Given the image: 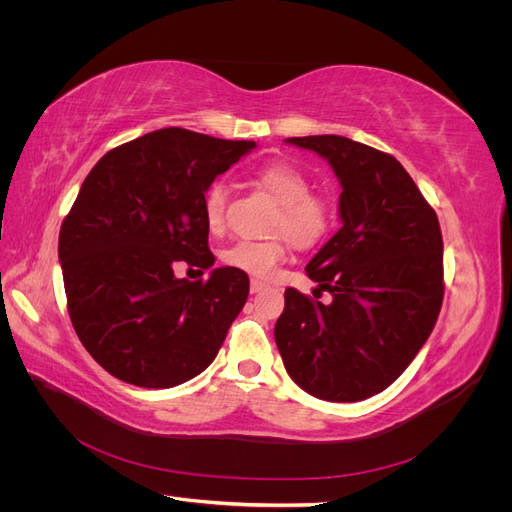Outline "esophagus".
Wrapping results in <instances>:
<instances>
[{"label":"esophagus","mask_w":512,"mask_h":512,"mask_svg":"<svg viewBox=\"0 0 512 512\" xmlns=\"http://www.w3.org/2000/svg\"><path fill=\"white\" fill-rule=\"evenodd\" d=\"M265 288H267V284L260 282V280H252V284H250V292H252V294H256V292H260V290H265Z\"/></svg>","instance_id":"esophagus-1"}]
</instances>
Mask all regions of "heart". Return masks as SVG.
Returning a JSON list of instances; mask_svg holds the SVG:
<instances>
[{
    "label": "heart",
    "instance_id": "b5f03b06",
    "mask_svg": "<svg viewBox=\"0 0 512 512\" xmlns=\"http://www.w3.org/2000/svg\"><path fill=\"white\" fill-rule=\"evenodd\" d=\"M256 183L267 190L277 207L271 232H282L294 247H312L320 243L333 226V209L318 194H312L309 181L299 168L290 164H267L256 170ZM228 190L224 181H213L203 194V218L209 232L218 235L226 226ZM228 267L252 277H269L286 258V243L282 237L265 241L243 239L230 245L222 254Z\"/></svg>",
    "mask_w": 512,
    "mask_h": 512
}]
</instances>
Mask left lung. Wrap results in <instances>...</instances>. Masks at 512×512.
<instances>
[{
	"label": "left lung",
	"mask_w": 512,
	"mask_h": 512,
	"mask_svg": "<svg viewBox=\"0 0 512 512\" xmlns=\"http://www.w3.org/2000/svg\"><path fill=\"white\" fill-rule=\"evenodd\" d=\"M286 141L329 160L342 183V228L305 267L333 301L286 288L275 344L288 376L309 395L361 401L404 374L438 320V215L389 153L335 134Z\"/></svg>",
	"instance_id": "1"
}]
</instances>
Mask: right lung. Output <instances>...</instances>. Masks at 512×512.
I'll return each instance as SVG.
<instances>
[{
	"label": "right lung",
	"instance_id": "add662e5",
	"mask_svg": "<svg viewBox=\"0 0 512 512\" xmlns=\"http://www.w3.org/2000/svg\"><path fill=\"white\" fill-rule=\"evenodd\" d=\"M254 141L183 128L149 132L98 160L59 230L68 314L85 350L108 374L170 389L207 369L250 292L232 267L188 282L215 256L203 194Z\"/></svg>",
	"mask_w": 512,
	"mask_h": 512
}]
</instances>
